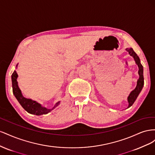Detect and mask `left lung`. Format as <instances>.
<instances>
[{
    "label": "left lung",
    "mask_w": 155,
    "mask_h": 155,
    "mask_svg": "<svg viewBox=\"0 0 155 155\" xmlns=\"http://www.w3.org/2000/svg\"><path fill=\"white\" fill-rule=\"evenodd\" d=\"M125 50L128 51L130 55L132 56V57L134 58L136 64L138 65V74H139V78L137 80V87H136V88L134 89V90L130 93L129 96L127 97V100L129 102V106H128V108H129L130 106L133 105L134 102L135 101L136 99H137L138 94H140V91H142L144 81H143V66L141 64V63H140L138 56L134 52L132 48H126Z\"/></svg>",
    "instance_id": "1"
}]
</instances>
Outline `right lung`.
Masks as SVG:
<instances>
[{
	"label": "right lung",
	"instance_id": "1",
	"mask_svg": "<svg viewBox=\"0 0 155 155\" xmlns=\"http://www.w3.org/2000/svg\"><path fill=\"white\" fill-rule=\"evenodd\" d=\"M18 75L16 71H14L12 76V88H13V93L14 96H15L18 101L20 103L21 106L24 109L30 114H35L37 116L46 114L50 112L51 110H53L55 107H57L59 104V101L55 105L52 109H48L45 107H42L41 104H38L35 101H33L31 99H27L22 96L21 91L18 86V83L17 79Z\"/></svg>",
	"mask_w": 155,
	"mask_h": 155
}]
</instances>
